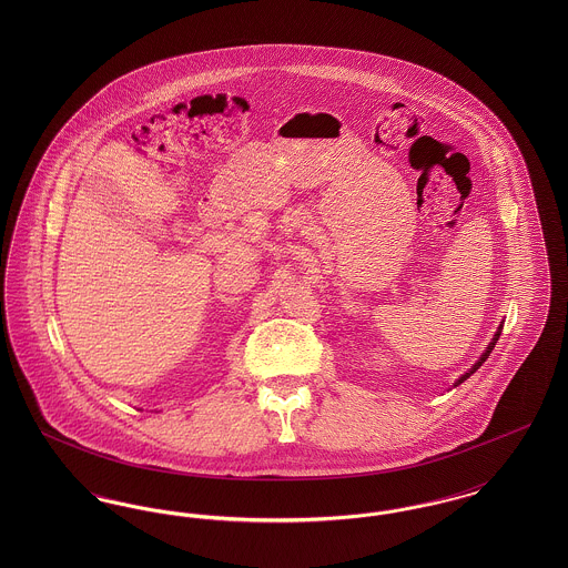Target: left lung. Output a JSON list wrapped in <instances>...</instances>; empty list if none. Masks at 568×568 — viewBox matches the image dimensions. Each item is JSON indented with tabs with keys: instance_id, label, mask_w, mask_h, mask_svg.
Here are the masks:
<instances>
[{
	"instance_id": "left-lung-1",
	"label": "left lung",
	"mask_w": 568,
	"mask_h": 568,
	"mask_svg": "<svg viewBox=\"0 0 568 568\" xmlns=\"http://www.w3.org/2000/svg\"><path fill=\"white\" fill-rule=\"evenodd\" d=\"M500 332H503V322H500V325H498V329L494 332V336H491V341H489V345H487L486 352L481 353V357H479V359H477V362H475V364H473V366H470V368H468V371H466V373H464V375H462V377H459L458 381L454 383V387H458L459 383H464V381L470 377L473 373H477V371H479V366H481V364L486 362L487 355L491 353V349H494V345L498 343V338H500Z\"/></svg>"
}]
</instances>
